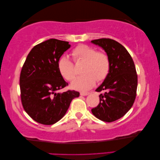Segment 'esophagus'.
Segmentation results:
<instances>
[{
	"instance_id": "obj_1",
	"label": "esophagus",
	"mask_w": 160,
	"mask_h": 160,
	"mask_svg": "<svg viewBox=\"0 0 160 160\" xmlns=\"http://www.w3.org/2000/svg\"><path fill=\"white\" fill-rule=\"evenodd\" d=\"M89 93L88 92H83V91H82V92H80V95L81 96H87V95H89Z\"/></svg>"
}]
</instances>
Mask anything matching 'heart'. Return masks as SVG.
<instances>
[{"label":"heart","mask_w":160,"mask_h":160,"mask_svg":"<svg viewBox=\"0 0 160 160\" xmlns=\"http://www.w3.org/2000/svg\"><path fill=\"white\" fill-rule=\"evenodd\" d=\"M72 56L76 62H85L82 68V76L77 77L71 87L79 91L91 89L98 81H102L109 73L111 61L106 53L98 52L94 47L87 45H79L73 49ZM58 71L64 79L73 80L77 74L74 64L67 56H62L58 62Z\"/></svg>","instance_id":"1"}]
</instances>
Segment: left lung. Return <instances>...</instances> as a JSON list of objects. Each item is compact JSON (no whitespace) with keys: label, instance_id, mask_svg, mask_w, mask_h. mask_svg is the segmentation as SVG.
Listing matches in <instances>:
<instances>
[{"label":"left lung","instance_id":"left-lung-1","mask_svg":"<svg viewBox=\"0 0 160 160\" xmlns=\"http://www.w3.org/2000/svg\"><path fill=\"white\" fill-rule=\"evenodd\" d=\"M91 42L102 47L111 61L109 73L96 90L102 92L100 103L91 109L100 120L112 122L123 117L133 104L137 94L138 74L130 53L120 43L110 38Z\"/></svg>","mask_w":160,"mask_h":160}]
</instances>
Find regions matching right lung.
<instances>
[{"label": "right lung", "mask_w": 160, "mask_h": 160, "mask_svg": "<svg viewBox=\"0 0 160 160\" xmlns=\"http://www.w3.org/2000/svg\"><path fill=\"white\" fill-rule=\"evenodd\" d=\"M71 47L69 42L49 39L33 47L20 76V98L24 110L33 120L52 125L66 113L71 102L80 96L76 91H58L68 85L58 62Z\"/></svg>", "instance_id": "obj_1"}]
</instances>
